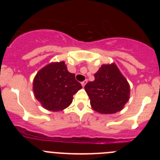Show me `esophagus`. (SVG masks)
I'll return each mask as SVG.
<instances>
[{
  "mask_svg": "<svg viewBox=\"0 0 160 160\" xmlns=\"http://www.w3.org/2000/svg\"><path fill=\"white\" fill-rule=\"evenodd\" d=\"M87 83V80H85V81H83L82 82V87H84Z\"/></svg>",
  "mask_w": 160,
  "mask_h": 160,
  "instance_id": "34e87169",
  "label": "esophagus"
}]
</instances>
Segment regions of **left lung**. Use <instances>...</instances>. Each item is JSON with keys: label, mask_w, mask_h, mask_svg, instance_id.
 <instances>
[{"label": "left lung", "mask_w": 160, "mask_h": 160, "mask_svg": "<svg viewBox=\"0 0 160 160\" xmlns=\"http://www.w3.org/2000/svg\"><path fill=\"white\" fill-rule=\"evenodd\" d=\"M130 85L114 63L104 64L85 86L93 110L103 114L122 111L130 98Z\"/></svg>", "instance_id": "1"}]
</instances>
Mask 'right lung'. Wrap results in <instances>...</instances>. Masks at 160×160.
Wrapping results in <instances>:
<instances>
[{
    "label": "right lung",
    "instance_id": "1",
    "mask_svg": "<svg viewBox=\"0 0 160 160\" xmlns=\"http://www.w3.org/2000/svg\"><path fill=\"white\" fill-rule=\"evenodd\" d=\"M82 89L75 74L68 71L65 62H51L37 73L32 82L34 96L50 111H62L71 104L73 95Z\"/></svg>",
    "mask_w": 160,
    "mask_h": 160
}]
</instances>
